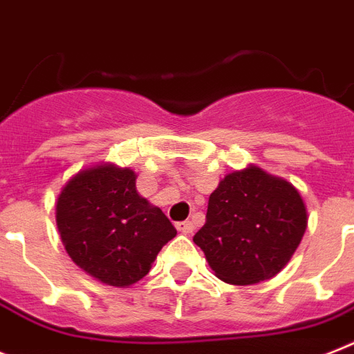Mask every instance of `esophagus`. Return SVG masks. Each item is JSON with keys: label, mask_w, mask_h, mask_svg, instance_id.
Returning <instances> with one entry per match:
<instances>
[{"label": "esophagus", "mask_w": 354, "mask_h": 354, "mask_svg": "<svg viewBox=\"0 0 354 354\" xmlns=\"http://www.w3.org/2000/svg\"><path fill=\"white\" fill-rule=\"evenodd\" d=\"M175 227H177L180 233H184V235H189V233L194 232V224H192V221H183V223H177L175 224Z\"/></svg>", "instance_id": "34e87169"}]
</instances>
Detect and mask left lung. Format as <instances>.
Instances as JSON below:
<instances>
[{"instance_id":"1","label":"left lung","mask_w":354,"mask_h":354,"mask_svg":"<svg viewBox=\"0 0 354 354\" xmlns=\"http://www.w3.org/2000/svg\"><path fill=\"white\" fill-rule=\"evenodd\" d=\"M308 227L300 192L255 165L224 175L194 236L218 279L259 284L284 270Z\"/></svg>"}]
</instances>
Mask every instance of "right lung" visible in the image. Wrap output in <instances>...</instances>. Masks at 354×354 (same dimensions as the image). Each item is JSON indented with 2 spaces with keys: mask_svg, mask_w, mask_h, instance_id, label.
<instances>
[{
  "mask_svg": "<svg viewBox=\"0 0 354 354\" xmlns=\"http://www.w3.org/2000/svg\"><path fill=\"white\" fill-rule=\"evenodd\" d=\"M136 171L112 162L79 170L55 201L66 253L99 282L130 288L150 273L157 253L177 235L160 208L137 194Z\"/></svg>",
  "mask_w": 354,
  "mask_h": 354,
  "instance_id": "obj_1",
  "label": "right lung"
}]
</instances>
